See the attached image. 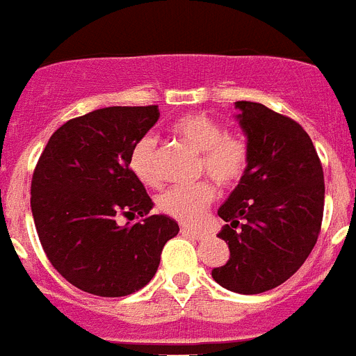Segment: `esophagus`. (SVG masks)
Returning <instances> with one entry per match:
<instances>
[{
    "mask_svg": "<svg viewBox=\"0 0 356 356\" xmlns=\"http://www.w3.org/2000/svg\"><path fill=\"white\" fill-rule=\"evenodd\" d=\"M181 234L190 235V237H193V238H202L206 235V232H202V229L190 228V226H181Z\"/></svg>",
    "mask_w": 356,
    "mask_h": 356,
    "instance_id": "1",
    "label": "esophagus"
}]
</instances>
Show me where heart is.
Returning <instances> with one entry per match:
<instances>
[{"mask_svg":"<svg viewBox=\"0 0 356 356\" xmlns=\"http://www.w3.org/2000/svg\"><path fill=\"white\" fill-rule=\"evenodd\" d=\"M179 141L199 154L197 168L208 173L220 186H235L244 177L250 163V148L243 136L224 132L219 121L206 113H186L172 124ZM157 141L145 136L134 145L128 168L145 186H157L161 173L155 159ZM215 199V188L208 181L190 186H173L157 197V208L164 215L184 224H199Z\"/></svg>","mask_w":356,"mask_h":356,"instance_id":"b5f03b06","label":"heart"}]
</instances>
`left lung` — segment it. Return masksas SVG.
<instances>
[{"label": "left lung", "mask_w": 356, "mask_h": 356, "mask_svg": "<svg viewBox=\"0 0 356 356\" xmlns=\"http://www.w3.org/2000/svg\"><path fill=\"white\" fill-rule=\"evenodd\" d=\"M235 108L250 163L219 208L229 261L211 277L229 291L257 295L286 282L312 253L324 215V172L297 121L252 101Z\"/></svg>", "instance_id": "left-lung-1"}]
</instances>
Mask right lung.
Instances as JSON below:
<instances>
[{
  "instance_id": "add662e5",
  "label": "right lung",
  "mask_w": 356,
  "mask_h": 356,
  "mask_svg": "<svg viewBox=\"0 0 356 356\" xmlns=\"http://www.w3.org/2000/svg\"><path fill=\"white\" fill-rule=\"evenodd\" d=\"M159 119V108L108 106L59 127L35 164L31 208L50 264L86 293L124 297L145 288L161 252L179 234L152 202L128 157ZM143 216L117 224L118 215Z\"/></svg>"
}]
</instances>
